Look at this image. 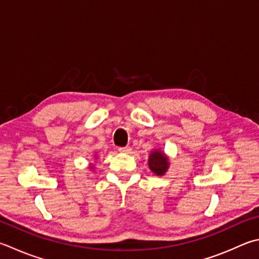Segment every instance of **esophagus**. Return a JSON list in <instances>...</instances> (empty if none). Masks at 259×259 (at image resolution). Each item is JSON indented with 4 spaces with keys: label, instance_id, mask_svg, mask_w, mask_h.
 I'll use <instances>...</instances> for the list:
<instances>
[{
    "label": "esophagus",
    "instance_id": "obj_1",
    "mask_svg": "<svg viewBox=\"0 0 259 259\" xmlns=\"http://www.w3.org/2000/svg\"><path fill=\"white\" fill-rule=\"evenodd\" d=\"M119 152L121 153H130L131 152V148L130 146H120V148L118 149Z\"/></svg>",
    "mask_w": 259,
    "mask_h": 259
}]
</instances>
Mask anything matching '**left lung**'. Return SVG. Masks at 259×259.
<instances>
[{"label":"left lung","instance_id":"left-lung-1","mask_svg":"<svg viewBox=\"0 0 259 259\" xmlns=\"http://www.w3.org/2000/svg\"><path fill=\"white\" fill-rule=\"evenodd\" d=\"M168 164V159L164 157V154L162 152L154 151V152L151 153L149 158V167L155 175H163L167 171Z\"/></svg>","mask_w":259,"mask_h":259}]
</instances>
